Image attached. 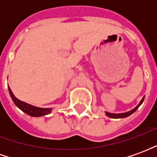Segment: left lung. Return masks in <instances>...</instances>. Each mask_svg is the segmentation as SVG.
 I'll use <instances>...</instances> for the list:
<instances>
[{
  "label": "left lung",
  "mask_w": 157,
  "mask_h": 157,
  "mask_svg": "<svg viewBox=\"0 0 157 157\" xmlns=\"http://www.w3.org/2000/svg\"><path fill=\"white\" fill-rule=\"evenodd\" d=\"M144 98H145V97H143V98L141 99V101L140 102L138 105L135 107V109H131V110H129L128 112H125V113H109V112H105V114L109 118H126V117H128V116L131 115L133 113H135L140 106L141 105L142 102L144 101Z\"/></svg>",
  "instance_id": "8db88e82"
}]
</instances>
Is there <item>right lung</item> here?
Wrapping results in <instances>:
<instances>
[{
  "label": "right lung",
  "mask_w": 157,
  "mask_h": 157,
  "mask_svg": "<svg viewBox=\"0 0 157 157\" xmlns=\"http://www.w3.org/2000/svg\"><path fill=\"white\" fill-rule=\"evenodd\" d=\"M8 90L10 96H11L13 102L15 103V105L19 109H21L22 112L27 113L28 115L32 116V117H42V116L48 115L52 112V109H50V108H39V107H35V106L29 104L25 102H22V101L16 98L9 86Z\"/></svg>",
  "instance_id": "right-lung-1"
}]
</instances>
